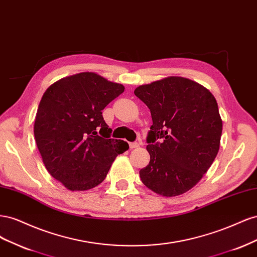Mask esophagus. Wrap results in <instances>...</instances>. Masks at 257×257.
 I'll return each mask as SVG.
<instances>
[{"label":"esophagus","instance_id":"obj_1","mask_svg":"<svg viewBox=\"0 0 257 257\" xmlns=\"http://www.w3.org/2000/svg\"><path fill=\"white\" fill-rule=\"evenodd\" d=\"M139 143H137V142H134V143H130V148L131 149H135V148H138L139 147Z\"/></svg>","mask_w":257,"mask_h":257}]
</instances>
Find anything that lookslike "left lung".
Wrapping results in <instances>:
<instances>
[{"mask_svg":"<svg viewBox=\"0 0 257 257\" xmlns=\"http://www.w3.org/2000/svg\"><path fill=\"white\" fill-rule=\"evenodd\" d=\"M134 93L153 122L147 136L150 162L139 172L142 181L160 195H180L203 178L219 152L222 120L216 100L183 77L139 85Z\"/></svg>","mask_w":257,"mask_h":257,"instance_id":"1","label":"left lung"}]
</instances>
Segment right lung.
I'll return each instance as SVG.
<instances>
[{"label":"right lung","mask_w":257,"mask_h":257,"mask_svg":"<svg viewBox=\"0 0 257 257\" xmlns=\"http://www.w3.org/2000/svg\"><path fill=\"white\" fill-rule=\"evenodd\" d=\"M122 84L94 73L65 77L46 90L38 106L34 136L49 174L71 191L104 181L127 143L111 138L102 110L123 93Z\"/></svg>","instance_id":"obj_1"}]
</instances>
